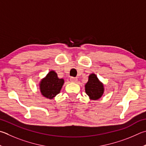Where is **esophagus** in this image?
I'll return each instance as SVG.
<instances>
[{
  "mask_svg": "<svg viewBox=\"0 0 146 146\" xmlns=\"http://www.w3.org/2000/svg\"><path fill=\"white\" fill-rule=\"evenodd\" d=\"M78 80V78H75V77H71L70 78V81L72 82H76Z\"/></svg>",
  "mask_w": 146,
  "mask_h": 146,
  "instance_id": "obj_1",
  "label": "esophagus"
}]
</instances>
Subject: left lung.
I'll use <instances>...</instances> for the list:
<instances>
[{"instance_id":"obj_1","label":"left lung","mask_w":146,"mask_h":146,"mask_svg":"<svg viewBox=\"0 0 146 146\" xmlns=\"http://www.w3.org/2000/svg\"><path fill=\"white\" fill-rule=\"evenodd\" d=\"M85 89L86 94L93 100L100 98L104 92L103 84L98 80L95 74L89 75L88 82L85 86Z\"/></svg>"}]
</instances>
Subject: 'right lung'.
Instances as JSON below:
<instances>
[{
    "instance_id": "1",
    "label": "right lung",
    "mask_w": 146,
    "mask_h": 146,
    "mask_svg": "<svg viewBox=\"0 0 146 146\" xmlns=\"http://www.w3.org/2000/svg\"><path fill=\"white\" fill-rule=\"evenodd\" d=\"M64 82L63 79L58 78L57 73L54 71H50L39 84L42 95L47 98L53 99L60 92Z\"/></svg>"
}]
</instances>
